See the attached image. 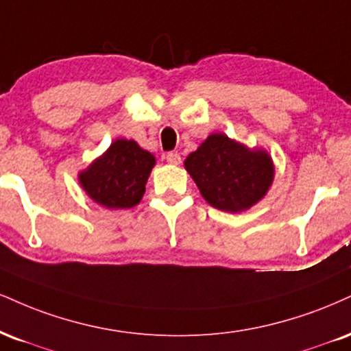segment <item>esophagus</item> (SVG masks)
<instances>
[{"instance_id": "34e87169", "label": "esophagus", "mask_w": 351, "mask_h": 351, "mask_svg": "<svg viewBox=\"0 0 351 351\" xmlns=\"http://www.w3.org/2000/svg\"><path fill=\"white\" fill-rule=\"evenodd\" d=\"M167 162L171 163V165H180L181 163L180 154H176V152H168V154H167Z\"/></svg>"}]
</instances>
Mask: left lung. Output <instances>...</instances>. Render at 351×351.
Masks as SVG:
<instances>
[{"label": "left lung", "mask_w": 351, "mask_h": 351, "mask_svg": "<svg viewBox=\"0 0 351 351\" xmlns=\"http://www.w3.org/2000/svg\"><path fill=\"white\" fill-rule=\"evenodd\" d=\"M184 167L213 208L240 213L252 208L268 191L273 181V162L263 150H248L223 134H213Z\"/></svg>", "instance_id": "left-lung-1"}]
</instances>
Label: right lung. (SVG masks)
Returning a JSON list of instances; mask_svg holds the SVG:
<instances>
[{
    "label": "right lung",
    "instance_id": "add662e5",
    "mask_svg": "<svg viewBox=\"0 0 351 351\" xmlns=\"http://www.w3.org/2000/svg\"><path fill=\"white\" fill-rule=\"evenodd\" d=\"M154 165V155L137 142L117 138L80 175V183L91 199L104 208L129 209L141 202Z\"/></svg>",
    "mask_w": 351,
    "mask_h": 351
}]
</instances>
